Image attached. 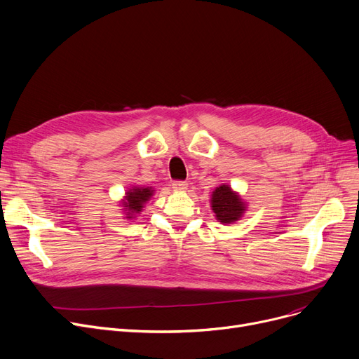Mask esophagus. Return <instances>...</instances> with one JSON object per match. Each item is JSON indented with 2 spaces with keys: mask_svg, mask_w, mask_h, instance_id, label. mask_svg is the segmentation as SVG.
I'll return each mask as SVG.
<instances>
[{
  "mask_svg": "<svg viewBox=\"0 0 359 359\" xmlns=\"http://www.w3.org/2000/svg\"><path fill=\"white\" fill-rule=\"evenodd\" d=\"M172 187H173V191H176V192H183V191L187 189V183L183 182V180H175L172 183Z\"/></svg>",
  "mask_w": 359,
  "mask_h": 359,
  "instance_id": "34e87169",
  "label": "esophagus"
}]
</instances>
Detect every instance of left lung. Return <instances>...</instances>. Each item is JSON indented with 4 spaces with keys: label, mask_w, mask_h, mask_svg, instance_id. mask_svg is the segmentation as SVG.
<instances>
[{
    "label": "left lung",
    "mask_w": 359,
    "mask_h": 359,
    "mask_svg": "<svg viewBox=\"0 0 359 359\" xmlns=\"http://www.w3.org/2000/svg\"><path fill=\"white\" fill-rule=\"evenodd\" d=\"M211 208L221 224H233L246 211V202L229 184H221L212 192Z\"/></svg>",
    "instance_id": "obj_1"
}]
</instances>
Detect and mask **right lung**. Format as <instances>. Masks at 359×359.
I'll return each mask as SVG.
<instances>
[{
    "label": "right lung",
    "instance_id": "obj_1",
    "mask_svg": "<svg viewBox=\"0 0 359 359\" xmlns=\"http://www.w3.org/2000/svg\"><path fill=\"white\" fill-rule=\"evenodd\" d=\"M154 191L151 187H138L134 186L132 189H129L126 192L125 199L122 201V205L125 206L123 211L126 212V219H132L135 218L137 214H140L144 208V205L147 203V201H149V198L153 196Z\"/></svg>",
    "mask_w": 359,
    "mask_h": 359
}]
</instances>
